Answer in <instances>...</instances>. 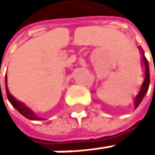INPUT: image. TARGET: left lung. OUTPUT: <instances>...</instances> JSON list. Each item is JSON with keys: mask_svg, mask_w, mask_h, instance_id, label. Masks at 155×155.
<instances>
[{"mask_svg": "<svg viewBox=\"0 0 155 155\" xmlns=\"http://www.w3.org/2000/svg\"><path fill=\"white\" fill-rule=\"evenodd\" d=\"M140 55H141V67L143 70V74H144V80L141 84L140 89L139 93L136 95L135 99H134V106H135V110L138 108V106L140 104V102L142 101L143 97H145V95L148 92L149 89V85H150V70H149V64H148V60L146 59L145 56H144V52L141 49V47H139Z\"/></svg>", "mask_w": 155, "mask_h": 155, "instance_id": "8db88e82", "label": "left lung"}]
</instances>
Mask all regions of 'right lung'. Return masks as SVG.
<instances>
[{"label":"right lung","mask_w":155,"mask_h":155,"mask_svg":"<svg viewBox=\"0 0 155 155\" xmlns=\"http://www.w3.org/2000/svg\"><path fill=\"white\" fill-rule=\"evenodd\" d=\"M5 90H6V95H7V98L10 101V103L12 104V106L21 114L23 116H25L26 118L29 119V120H44L43 118H41L39 116H37V114L34 111H32L28 107H27L23 102L17 100L15 97H13L11 95V93L9 92V89L7 87V77L5 76Z\"/></svg>","instance_id":"add662e5"}]
</instances>
